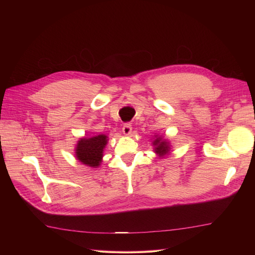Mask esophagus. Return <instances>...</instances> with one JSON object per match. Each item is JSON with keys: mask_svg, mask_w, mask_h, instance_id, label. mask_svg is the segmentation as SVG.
Listing matches in <instances>:
<instances>
[{"mask_svg": "<svg viewBox=\"0 0 255 255\" xmlns=\"http://www.w3.org/2000/svg\"><path fill=\"white\" fill-rule=\"evenodd\" d=\"M122 132L126 136L130 135V133H132V126H130L129 123H126V125L122 128Z\"/></svg>", "mask_w": 255, "mask_h": 255, "instance_id": "34e87169", "label": "esophagus"}]
</instances>
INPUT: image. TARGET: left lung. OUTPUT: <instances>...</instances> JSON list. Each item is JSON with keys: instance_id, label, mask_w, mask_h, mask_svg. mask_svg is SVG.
Instances as JSON below:
<instances>
[{"instance_id": "obj_1", "label": "left lung", "mask_w": 255, "mask_h": 255, "mask_svg": "<svg viewBox=\"0 0 255 255\" xmlns=\"http://www.w3.org/2000/svg\"><path fill=\"white\" fill-rule=\"evenodd\" d=\"M152 144L154 145V152H155L158 156H165L166 154L170 153V143L166 139H163L161 137H156L152 142Z\"/></svg>"}]
</instances>
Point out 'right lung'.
Segmentation results:
<instances>
[{
    "label": "right lung",
    "instance_id": "right-lung-1",
    "mask_svg": "<svg viewBox=\"0 0 255 255\" xmlns=\"http://www.w3.org/2000/svg\"><path fill=\"white\" fill-rule=\"evenodd\" d=\"M106 143L107 136L104 134L81 138L75 148L76 159L89 167H99L103 158V151Z\"/></svg>",
    "mask_w": 255,
    "mask_h": 255
}]
</instances>
